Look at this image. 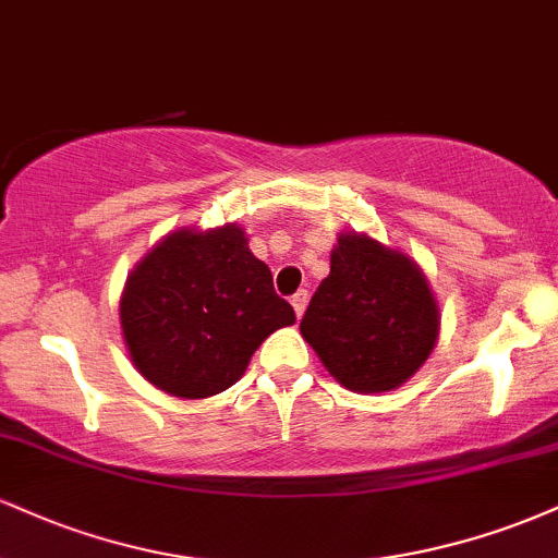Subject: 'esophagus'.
I'll use <instances>...</instances> for the list:
<instances>
[{
  "mask_svg": "<svg viewBox=\"0 0 558 558\" xmlns=\"http://www.w3.org/2000/svg\"><path fill=\"white\" fill-rule=\"evenodd\" d=\"M306 301H310V293H306V291H299V293H293L291 304H293V312H296V317L304 315V310H306Z\"/></svg>",
  "mask_w": 558,
  "mask_h": 558,
  "instance_id": "1",
  "label": "esophagus"
}]
</instances>
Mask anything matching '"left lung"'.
<instances>
[{
    "instance_id": "left-lung-1",
    "label": "left lung",
    "mask_w": 558,
    "mask_h": 558,
    "mask_svg": "<svg viewBox=\"0 0 558 558\" xmlns=\"http://www.w3.org/2000/svg\"><path fill=\"white\" fill-rule=\"evenodd\" d=\"M438 325V304L412 259L345 233L301 317V336L341 386L383 393L417 373Z\"/></svg>"
}]
</instances>
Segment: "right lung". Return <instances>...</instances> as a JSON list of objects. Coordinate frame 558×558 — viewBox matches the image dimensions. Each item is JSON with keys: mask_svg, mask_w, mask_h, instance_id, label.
Segmentation results:
<instances>
[{"mask_svg": "<svg viewBox=\"0 0 558 558\" xmlns=\"http://www.w3.org/2000/svg\"><path fill=\"white\" fill-rule=\"evenodd\" d=\"M296 323L241 228L178 230L125 283L120 325L138 373L181 399L233 386L270 332Z\"/></svg>", "mask_w": 558, "mask_h": 558, "instance_id": "1", "label": "right lung"}]
</instances>
